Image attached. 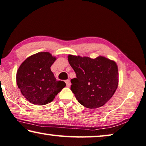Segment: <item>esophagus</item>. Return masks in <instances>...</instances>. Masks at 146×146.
<instances>
[{"label": "esophagus", "mask_w": 146, "mask_h": 146, "mask_svg": "<svg viewBox=\"0 0 146 146\" xmlns=\"http://www.w3.org/2000/svg\"><path fill=\"white\" fill-rule=\"evenodd\" d=\"M65 82H66V86H67V87H69V86H70V85H71L70 80H66Z\"/></svg>", "instance_id": "1"}]
</instances>
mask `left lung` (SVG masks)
<instances>
[{
  "mask_svg": "<svg viewBox=\"0 0 146 146\" xmlns=\"http://www.w3.org/2000/svg\"><path fill=\"white\" fill-rule=\"evenodd\" d=\"M68 61L77 77L71 80V90L78 102L88 108L105 105L118 85L115 62L103 56L92 59L73 55H69Z\"/></svg>",
  "mask_w": 146,
  "mask_h": 146,
  "instance_id": "1",
  "label": "left lung"
}]
</instances>
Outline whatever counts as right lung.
I'll use <instances>...</instances> for the list:
<instances>
[{
	"mask_svg": "<svg viewBox=\"0 0 146 146\" xmlns=\"http://www.w3.org/2000/svg\"><path fill=\"white\" fill-rule=\"evenodd\" d=\"M56 58L49 52H38L25 60L18 69V88L23 96L34 105L50 103L66 86L64 81L56 80L50 70Z\"/></svg>",
	"mask_w": 146,
	"mask_h": 146,
	"instance_id": "right-lung-1",
	"label": "right lung"
}]
</instances>
